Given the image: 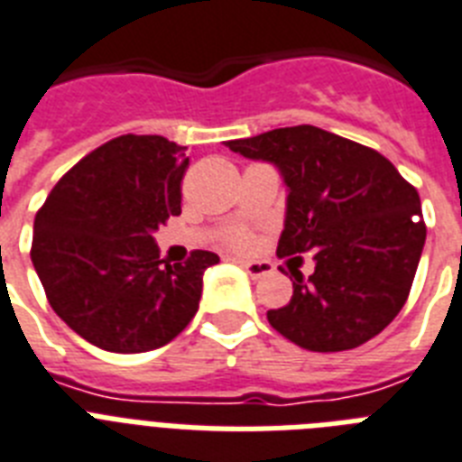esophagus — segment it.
<instances>
[{"mask_svg":"<svg viewBox=\"0 0 462 462\" xmlns=\"http://www.w3.org/2000/svg\"><path fill=\"white\" fill-rule=\"evenodd\" d=\"M242 268L246 270L251 280H261L273 273V263H261V261H242Z\"/></svg>","mask_w":462,"mask_h":462,"instance_id":"34e87169","label":"esophagus"}]
</instances>
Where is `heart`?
Returning <instances> with one entry per match:
<instances>
[{"instance_id":"heart-1","label":"heart","mask_w":462,"mask_h":462,"mask_svg":"<svg viewBox=\"0 0 462 462\" xmlns=\"http://www.w3.org/2000/svg\"><path fill=\"white\" fill-rule=\"evenodd\" d=\"M232 244H235V246H246V244H249V239H246V235L237 232V235H232Z\"/></svg>"}]
</instances>
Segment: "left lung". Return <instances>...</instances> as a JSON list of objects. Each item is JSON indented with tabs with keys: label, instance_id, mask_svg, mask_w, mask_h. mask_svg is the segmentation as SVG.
I'll list each match as a JSON object with an SVG mask.
<instances>
[{
	"label": "left lung",
	"instance_id": "obj_1",
	"mask_svg": "<svg viewBox=\"0 0 462 462\" xmlns=\"http://www.w3.org/2000/svg\"><path fill=\"white\" fill-rule=\"evenodd\" d=\"M232 152L275 166L284 187L277 256L313 251L316 270L291 268L290 303L268 322L309 351H346L399 316L413 284L425 223L413 185L374 149L316 125L277 127L227 142Z\"/></svg>",
	"mask_w": 462,
	"mask_h": 462
}]
</instances>
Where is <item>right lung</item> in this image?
Masks as SVG:
<instances>
[{
    "instance_id": "1",
    "label": "right lung",
    "mask_w": 462,
    "mask_h": 462,
    "mask_svg": "<svg viewBox=\"0 0 462 462\" xmlns=\"http://www.w3.org/2000/svg\"><path fill=\"white\" fill-rule=\"evenodd\" d=\"M185 152L161 134L116 137L78 161L37 211L30 258L49 303L104 351L166 346L197 313L206 268L220 261L194 251L168 263L153 239L180 216Z\"/></svg>"
}]
</instances>
